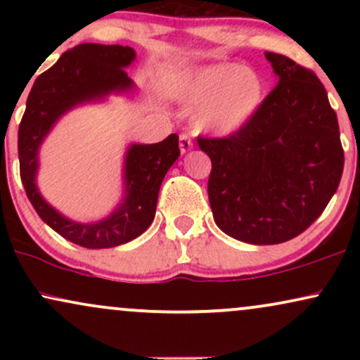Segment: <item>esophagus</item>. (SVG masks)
Here are the masks:
<instances>
[{
	"instance_id": "esophagus-1",
	"label": "esophagus",
	"mask_w": 360,
	"mask_h": 360,
	"mask_svg": "<svg viewBox=\"0 0 360 360\" xmlns=\"http://www.w3.org/2000/svg\"><path fill=\"white\" fill-rule=\"evenodd\" d=\"M179 147H181V152L186 154V152H189L193 148V140H191V135L189 134H181L179 135Z\"/></svg>"
}]
</instances>
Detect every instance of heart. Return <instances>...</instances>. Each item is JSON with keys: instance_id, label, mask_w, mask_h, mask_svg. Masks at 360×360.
I'll return each instance as SVG.
<instances>
[{"instance_id": "1", "label": "heart", "mask_w": 360, "mask_h": 360, "mask_svg": "<svg viewBox=\"0 0 360 360\" xmlns=\"http://www.w3.org/2000/svg\"><path fill=\"white\" fill-rule=\"evenodd\" d=\"M189 100L200 103L194 123L201 130L229 135L245 125L259 110L264 84L255 71L232 64L210 65L193 76Z\"/></svg>"}]
</instances>
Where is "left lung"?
Wrapping results in <instances>:
<instances>
[{
    "mask_svg": "<svg viewBox=\"0 0 360 360\" xmlns=\"http://www.w3.org/2000/svg\"><path fill=\"white\" fill-rule=\"evenodd\" d=\"M279 82L229 137H198L212 159L214 221L237 240L272 245L298 237L335 194L344 171L337 113L311 69L266 52Z\"/></svg>",
    "mask_w": 360,
    "mask_h": 360,
    "instance_id": "1",
    "label": "left lung"
}]
</instances>
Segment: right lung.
Instances as JSON below:
<instances>
[{
  "label": "right lung",
  "mask_w": 360,
  "mask_h": 360,
  "mask_svg": "<svg viewBox=\"0 0 360 360\" xmlns=\"http://www.w3.org/2000/svg\"><path fill=\"white\" fill-rule=\"evenodd\" d=\"M134 59L128 45L81 44L64 52L35 79L20 122V177L28 200L52 230L86 249L117 247L146 232L155 217L164 176L181 155L179 137L171 134L159 143L131 146L125 164V201L106 220L91 225L68 220L42 200L35 186L37 150L56 120L77 103L131 88L125 68Z\"/></svg>",
  "instance_id": "add662e5"
}]
</instances>
